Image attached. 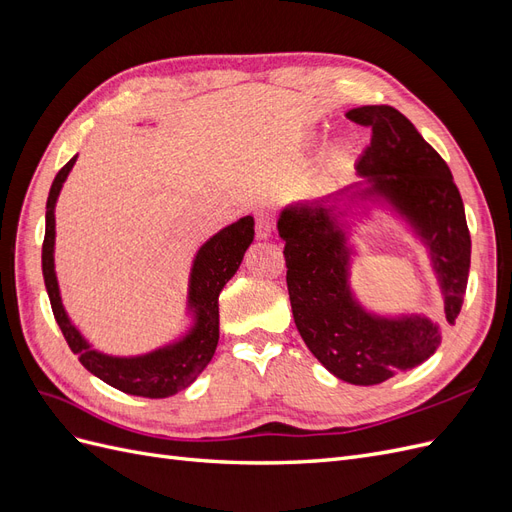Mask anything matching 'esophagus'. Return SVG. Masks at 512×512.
Segmentation results:
<instances>
[{"label": "esophagus", "mask_w": 512, "mask_h": 512, "mask_svg": "<svg viewBox=\"0 0 512 512\" xmlns=\"http://www.w3.org/2000/svg\"><path fill=\"white\" fill-rule=\"evenodd\" d=\"M273 230H275V224H273L271 213H267V211L256 213V237L269 239L273 235Z\"/></svg>", "instance_id": "obj_1"}]
</instances>
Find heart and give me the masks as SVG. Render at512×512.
<instances>
[{"instance_id":"heart-1","label":"heart","mask_w":512,"mask_h":512,"mask_svg":"<svg viewBox=\"0 0 512 512\" xmlns=\"http://www.w3.org/2000/svg\"><path fill=\"white\" fill-rule=\"evenodd\" d=\"M344 153H346V149L339 147V149H337V158H344Z\"/></svg>"}]
</instances>
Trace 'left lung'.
Here are the masks:
<instances>
[{"label":"left lung","instance_id":"8db88e82","mask_svg":"<svg viewBox=\"0 0 512 512\" xmlns=\"http://www.w3.org/2000/svg\"><path fill=\"white\" fill-rule=\"evenodd\" d=\"M371 128V143L354 164L363 181L342 192L299 200L282 209L277 232L286 241V282L294 324L305 346L339 380L371 386L425 363L442 342L425 314H378L350 284L356 222L384 211L427 250L453 324L470 273V230L451 168L410 119L386 104L346 113Z\"/></svg>","mask_w":512,"mask_h":512}]
</instances>
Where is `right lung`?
<instances>
[{"label": "right lung", "mask_w": 512, "mask_h": 512, "mask_svg": "<svg viewBox=\"0 0 512 512\" xmlns=\"http://www.w3.org/2000/svg\"><path fill=\"white\" fill-rule=\"evenodd\" d=\"M74 156L64 168L59 170L49 200H46V228L42 243V275L44 286L49 292L55 320L64 333L66 342L87 371H91L102 382L111 384L113 389L136 397L162 399L170 397L188 386L200 376L220 339V292L232 275L237 273L247 247L254 241V218H245L228 224L220 232H215L198 247L192 260L190 280H188V303L185 312L190 318V327L177 339L156 350L134 356H115L96 350L85 335L76 329L70 320L55 273V205L61 188L76 164Z\"/></svg>", "instance_id": "add662e5"}]
</instances>
